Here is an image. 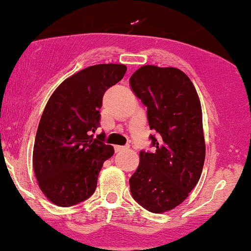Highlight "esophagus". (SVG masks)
I'll return each instance as SVG.
<instances>
[{
    "mask_svg": "<svg viewBox=\"0 0 251 251\" xmlns=\"http://www.w3.org/2000/svg\"><path fill=\"white\" fill-rule=\"evenodd\" d=\"M126 149H127V147H126V146H119V145H117V146H114V151H116L117 153H118V152H122V151L126 150Z\"/></svg>",
    "mask_w": 251,
    "mask_h": 251,
    "instance_id": "1",
    "label": "esophagus"
}]
</instances>
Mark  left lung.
Returning a JSON list of instances; mask_svg holds the SVG:
<instances>
[{"instance_id":"8db88e82","label":"left lung","mask_w":251,"mask_h":251,"mask_svg":"<svg viewBox=\"0 0 251 251\" xmlns=\"http://www.w3.org/2000/svg\"><path fill=\"white\" fill-rule=\"evenodd\" d=\"M147 107L153 152L141 151L129 177L133 199L152 213L179 206L200 179L206 156L199 96L188 77L175 68L145 65L129 78Z\"/></svg>"}]
</instances>
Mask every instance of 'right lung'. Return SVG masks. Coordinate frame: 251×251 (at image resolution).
<instances>
[{
	"mask_svg": "<svg viewBox=\"0 0 251 251\" xmlns=\"http://www.w3.org/2000/svg\"><path fill=\"white\" fill-rule=\"evenodd\" d=\"M123 64L89 66L57 87L45 106L34 145V171L39 188L52 203L70 207L96 191L99 172L114 150L100 126L102 97L123 79Z\"/></svg>",
	"mask_w": 251,
	"mask_h": 251,
	"instance_id": "add662e5",
	"label": "right lung"
}]
</instances>
